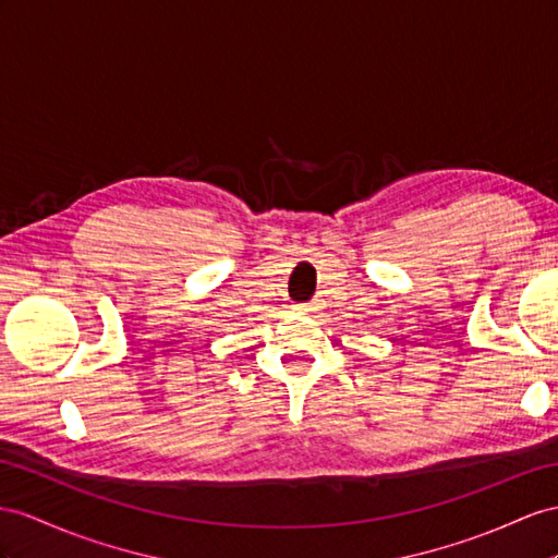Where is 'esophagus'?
<instances>
[{"label": "esophagus", "instance_id": "1", "mask_svg": "<svg viewBox=\"0 0 558 558\" xmlns=\"http://www.w3.org/2000/svg\"><path fill=\"white\" fill-rule=\"evenodd\" d=\"M296 311H299V313H311L313 308H311V306H296Z\"/></svg>", "mask_w": 558, "mask_h": 558}]
</instances>
